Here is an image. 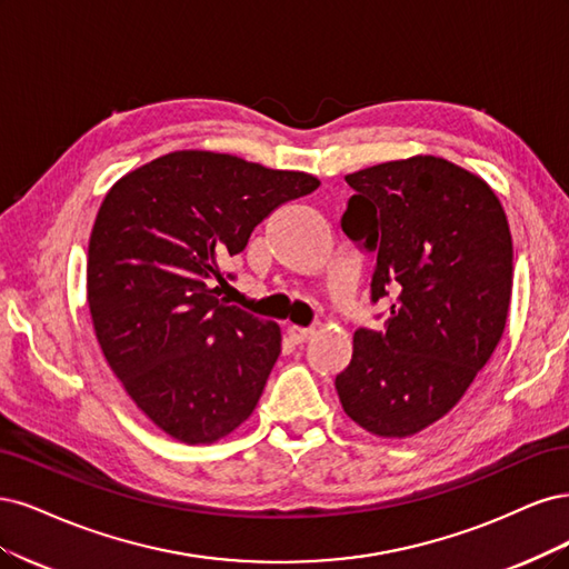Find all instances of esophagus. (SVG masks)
<instances>
[{"mask_svg":"<svg viewBox=\"0 0 569 569\" xmlns=\"http://www.w3.org/2000/svg\"><path fill=\"white\" fill-rule=\"evenodd\" d=\"M311 336H315V328H302V326H288V338L292 345H302Z\"/></svg>","mask_w":569,"mask_h":569,"instance_id":"34e87169","label":"esophagus"}]
</instances>
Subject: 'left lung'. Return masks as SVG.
Listing matches in <instances>:
<instances>
[{"instance_id":"1","label":"left lung","mask_w":569,"mask_h":569,"mask_svg":"<svg viewBox=\"0 0 569 569\" xmlns=\"http://www.w3.org/2000/svg\"><path fill=\"white\" fill-rule=\"evenodd\" d=\"M342 231L376 258L371 302L392 298L380 331H355L336 376L345 413L378 437H409L449 413L503 336L512 241L487 181L416 156L345 177Z\"/></svg>"}]
</instances>
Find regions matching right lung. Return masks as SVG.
<instances>
[{
  "instance_id": "1",
  "label": "right lung",
  "mask_w": 569,
  "mask_h": 569,
  "mask_svg": "<svg viewBox=\"0 0 569 569\" xmlns=\"http://www.w3.org/2000/svg\"><path fill=\"white\" fill-rule=\"evenodd\" d=\"M319 184L229 153L174 151L106 193L89 238L91 323L127 395L179 442H217L258 407L281 331L219 300L214 283L264 217Z\"/></svg>"
}]
</instances>
